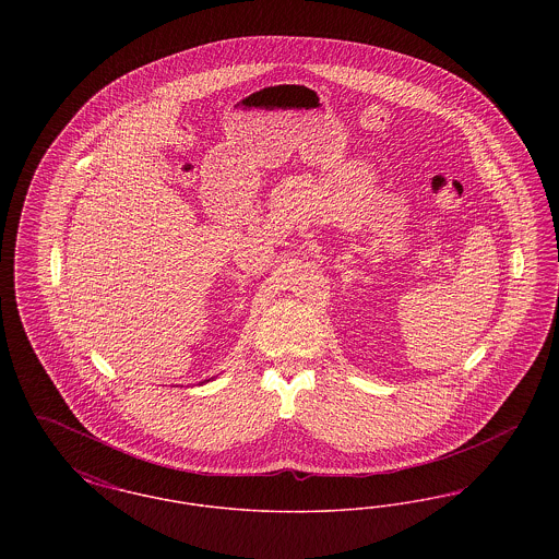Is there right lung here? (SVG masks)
Listing matches in <instances>:
<instances>
[{"instance_id":"1","label":"right lung","mask_w":559,"mask_h":559,"mask_svg":"<svg viewBox=\"0 0 559 559\" xmlns=\"http://www.w3.org/2000/svg\"><path fill=\"white\" fill-rule=\"evenodd\" d=\"M207 381H210V379H207Z\"/></svg>"}]
</instances>
